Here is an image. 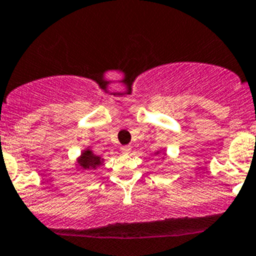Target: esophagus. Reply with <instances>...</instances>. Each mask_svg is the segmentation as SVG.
<instances>
[{
	"label": "esophagus",
	"instance_id": "obj_1",
	"mask_svg": "<svg viewBox=\"0 0 256 256\" xmlns=\"http://www.w3.org/2000/svg\"><path fill=\"white\" fill-rule=\"evenodd\" d=\"M120 151H121V154H130V152H131V147L130 146H122L120 148Z\"/></svg>",
	"mask_w": 256,
	"mask_h": 256
}]
</instances>
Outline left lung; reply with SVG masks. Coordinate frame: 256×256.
Segmentation results:
<instances>
[{"label": "left lung", "mask_w": 256, "mask_h": 256, "mask_svg": "<svg viewBox=\"0 0 256 256\" xmlns=\"http://www.w3.org/2000/svg\"><path fill=\"white\" fill-rule=\"evenodd\" d=\"M154 154H156V156H158V154H162V160H164L167 157V154H166V151H164V148H160V150H157L156 152H154Z\"/></svg>", "instance_id": "8db88e82"}]
</instances>
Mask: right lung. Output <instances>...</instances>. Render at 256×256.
<instances>
[{
  "label": "right lung",
  "mask_w": 256,
  "mask_h": 256,
  "mask_svg": "<svg viewBox=\"0 0 256 256\" xmlns=\"http://www.w3.org/2000/svg\"><path fill=\"white\" fill-rule=\"evenodd\" d=\"M104 157L95 154L92 152V147H85L82 151V154L76 157V171H92V170H96L98 167L102 166L104 164Z\"/></svg>",
  "instance_id": "obj_1"
}]
</instances>
